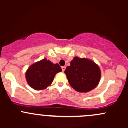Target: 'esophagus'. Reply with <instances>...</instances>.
Wrapping results in <instances>:
<instances>
[{"label": "esophagus", "mask_w": 128, "mask_h": 128, "mask_svg": "<svg viewBox=\"0 0 128 128\" xmlns=\"http://www.w3.org/2000/svg\"><path fill=\"white\" fill-rule=\"evenodd\" d=\"M62 71L64 72V71L66 69V66H62Z\"/></svg>", "instance_id": "1"}]
</instances>
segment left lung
<instances>
[{
  "mask_svg": "<svg viewBox=\"0 0 128 128\" xmlns=\"http://www.w3.org/2000/svg\"><path fill=\"white\" fill-rule=\"evenodd\" d=\"M64 73L68 82L76 91L87 92L97 86L101 73L98 65L87 58H74Z\"/></svg>",
  "mask_w": 128,
  "mask_h": 128,
  "instance_id": "obj_1",
  "label": "left lung"
}]
</instances>
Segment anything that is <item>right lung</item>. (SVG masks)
Wrapping results in <instances>:
<instances>
[{"label": "right lung", "instance_id": "add662e5", "mask_svg": "<svg viewBox=\"0 0 128 128\" xmlns=\"http://www.w3.org/2000/svg\"><path fill=\"white\" fill-rule=\"evenodd\" d=\"M62 71L59 64L44 58L30 66L26 72V78L33 89L44 90L51 84L56 74Z\"/></svg>", "mask_w": 128, "mask_h": 128}]
</instances>
